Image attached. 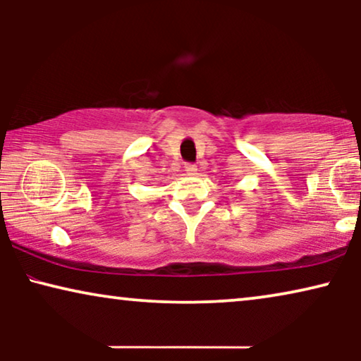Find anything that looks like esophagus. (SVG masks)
I'll use <instances>...</instances> for the list:
<instances>
[{
    "label": "esophagus",
    "mask_w": 361,
    "mask_h": 361,
    "mask_svg": "<svg viewBox=\"0 0 361 361\" xmlns=\"http://www.w3.org/2000/svg\"><path fill=\"white\" fill-rule=\"evenodd\" d=\"M184 171L187 176H195L197 174V166L195 164H185Z\"/></svg>",
    "instance_id": "34e87169"
}]
</instances>
